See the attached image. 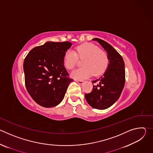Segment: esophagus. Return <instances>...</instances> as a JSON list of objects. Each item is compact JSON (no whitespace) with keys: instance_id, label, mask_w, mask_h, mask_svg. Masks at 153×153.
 Instances as JSON below:
<instances>
[{"instance_id":"34e87169","label":"esophagus","mask_w":153,"mask_h":153,"mask_svg":"<svg viewBox=\"0 0 153 153\" xmlns=\"http://www.w3.org/2000/svg\"><path fill=\"white\" fill-rule=\"evenodd\" d=\"M75 81H76L77 83H78L79 84H83V83H84V82H83V80H77V79H76Z\"/></svg>"}]
</instances>
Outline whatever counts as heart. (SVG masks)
<instances>
[{
    "mask_svg": "<svg viewBox=\"0 0 153 153\" xmlns=\"http://www.w3.org/2000/svg\"><path fill=\"white\" fill-rule=\"evenodd\" d=\"M78 57L84 59L83 67L77 69L71 73V76L78 80H83L91 77L93 74L99 76L106 70L109 63L107 54L91 43H85L76 48V53L72 50H68L63 56L65 67L68 70H73L77 63Z\"/></svg>",
    "mask_w": 153,
    "mask_h": 153,
    "instance_id": "1",
    "label": "heart"
}]
</instances>
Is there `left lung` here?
Wrapping results in <instances>:
<instances>
[{
  "label": "left lung",
  "mask_w": 153,
  "mask_h": 153,
  "mask_svg": "<svg viewBox=\"0 0 153 153\" xmlns=\"http://www.w3.org/2000/svg\"><path fill=\"white\" fill-rule=\"evenodd\" d=\"M107 53L109 63L104 74L99 79L93 80V90L85 94L88 104L97 110H105L111 106L120 96L125 82V63L122 57L108 43L94 38Z\"/></svg>",
  "instance_id": "1"
}]
</instances>
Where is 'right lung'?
Listing matches in <instances>:
<instances>
[{
	"label": "right lung",
	"instance_id": "right-lung-1",
	"mask_svg": "<svg viewBox=\"0 0 153 153\" xmlns=\"http://www.w3.org/2000/svg\"><path fill=\"white\" fill-rule=\"evenodd\" d=\"M72 46L69 42H47L32 49L24 62L27 90L39 105L51 108L63 99L70 83L63 56Z\"/></svg>",
	"mask_w": 153,
	"mask_h": 153
}]
</instances>
